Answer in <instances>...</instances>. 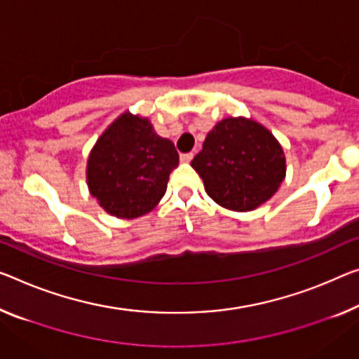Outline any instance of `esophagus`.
Listing matches in <instances>:
<instances>
[{"mask_svg": "<svg viewBox=\"0 0 359 359\" xmlns=\"http://www.w3.org/2000/svg\"><path fill=\"white\" fill-rule=\"evenodd\" d=\"M192 157H194V154H192V152H189V154H181L180 161L183 162V163H189V162L192 161Z\"/></svg>", "mask_w": 359, "mask_h": 359, "instance_id": "esophagus-1", "label": "esophagus"}]
</instances>
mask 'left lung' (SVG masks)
<instances>
[{"label":"left lung","mask_w":359,"mask_h":359,"mask_svg":"<svg viewBox=\"0 0 359 359\" xmlns=\"http://www.w3.org/2000/svg\"><path fill=\"white\" fill-rule=\"evenodd\" d=\"M191 167L202 178L207 194L234 212L255 210L268 202L287 170L274 135L245 117H226L215 125Z\"/></svg>","instance_id":"left-lung-1"}]
</instances>
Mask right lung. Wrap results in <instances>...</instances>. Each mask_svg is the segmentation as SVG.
<instances>
[{"instance_id": "obj_1", "label": "right lung", "mask_w": 359, "mask_h": 359, "mask_svg": "<svg viewBox=\"0 0 359 359\" xmlns=\"http://www.w3.org/2000/svg\"><path fill=\"white\" fill-rule=\"evenodd\" d=\"M178 162L173 142L158 136L147 117L126 110L88 156V189L104 212L133 219L156 208Z\"/></svg>"}]
</instances>
